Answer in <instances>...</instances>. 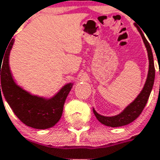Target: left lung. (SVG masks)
I'll return each instance as SVG.
<instances>
[{"label":"left lung","mask_w":160,"mask_h":160,"mask_svg":"<svg viewBox=\"0 0 160 160\" xmlns=\"http://www.w3.org/2000/svg\"><path fill=\"white\" fill-rule=\"evenodd\" d=\"M137 29H138V31L140 32L143 42L146 46L148 59H149V70H148V78H147L145 86L143 87L142 91L141 92L140 94L121 113H119L116 116L106 117L98 114L95 111V109H93V113L95 114V116L97 117V119H98V121L101 122L102 125L110 126V127H119V126L128 125L132 121H134L135 119L140 115L144 107L146 106L147 102L148 100L150 93H151V91L152 89V86H153V82H154V77H155V68H154L152 49L150 47L149 42L144 36L142 31L138 27H137Z\"/></svg>","instance_id":"1"}]
</instances>
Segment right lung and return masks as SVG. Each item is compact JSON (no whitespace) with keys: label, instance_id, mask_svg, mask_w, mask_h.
<instances>
[{"label":"right lung","instance_id":"add662e5","mask_svg":"<svg viewBox=\"0 0 160 160\" xmlns=\"http://www.w3.org/2000/svg\"><path fill=\"white\" fill-rule=\"evenodd\" d=\"M13 41L14 40L11 41L3 58H0L1 99L2 95H4L11 108L24 125L41 130L52 127L62 116L65 100L73 84L64 86L55 97L48 100L32 96L23 91L15 84L9 68V54Z\"/></svg>","mask_w":160,"mask_h":160}]
</instances>
